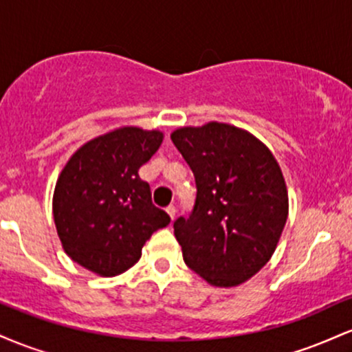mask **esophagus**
Returning a JSON list of instances; mask_svg holds the SVG:
<instances>
[{"label": "esophagus", "instance_id": "obj_1", "mask_svg": "<svg viewBox=\"0 0 352 352\" xmlns=\"http://www.w3.org/2000/svg\"><path fill=\"white\" fill-rule=\"evenodd\" d=\"M167 213H168V217H170V220L173 221V220H175V213H177V208H175V207H168V208H167Z\"/></svg>", "mask_w": 352, "mask_h": 352}]
</instances>
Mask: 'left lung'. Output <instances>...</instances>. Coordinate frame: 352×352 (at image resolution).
Segmentation results:
<instances>
[{"label": "left lung", "mask_w": 352, "mask_h": 352, "mask_svg": "<svg viewBox=\"0 0 352 352\" xmlns=\"http://www.w3.org/2000/svg\"><path fill=\"white\" fill-rule=\"evenodd\" d=\"M170 139L197 185L192 213L173 223L184 261L220 288L250 280L272 258L288 218L276 159L256 137L230 124L182 127Z\"/></svg>", "instance_id": "1"}]
</instances>
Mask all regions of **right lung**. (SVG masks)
Here are the masks:
<instances>
[{"label": "right lung", "instance_id": "obj_1", "mask_svg": "<svg viewBox=\"0 0 352 352\" xmlns=\"http://www.w3.org/2000/svg\"><path fill=\"white\" fill-rule=\"evenodd\" d=\"M164 134L120 127L84 144L60 172L52 215L64 252L72 261L116 276L139 261L153 232L170 217L153 207L139 168L159 151Z\"/></svg>", "mask_w": 352, "mask_h": 352}]
</instances>
